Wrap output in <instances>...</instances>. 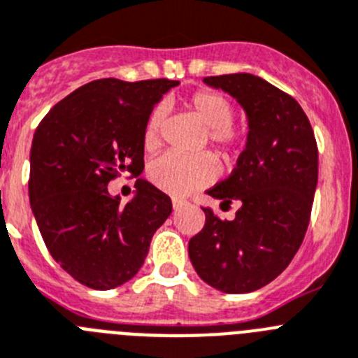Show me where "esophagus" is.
<instances>
[{
	"mask_svg": "<svg viewBox=\"0 0 358 358\" xmlns=\"http://www.w3.org/2000/svg\"><path fill=\"white\" fill-rule=\"evenodd\" d=\"M185 205H187L185 199H182V198H173V208H175V210H180V208L185 207Z\"/></svg>",
	"mask_w": 358,
	"mask_h": 358,
	"instance_id": "1",
	"label": "esophagus"
}]
</instances>
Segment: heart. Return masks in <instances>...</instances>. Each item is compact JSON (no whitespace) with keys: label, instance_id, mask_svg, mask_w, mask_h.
Returning <instances> with one entry per match:
<instances>
[{"label":"heart","instance_id":"heart-1","mask_svg":"<svg viewBox=\"0 0 358 358\" xmlns=\"http://www.w3.org/2000/svg\"><path fill=\"white\" fill-rule=\"evenodd\" d=\"M183 105L203 127H207L205 139L219 157L231 160L244 150L248 141L246 130L234 123V107L224 94L212 89H199L183 99ZM164 127V110L155 108L144 127V146L157 150L160 146ZM150 180L164 192L175 196L208 185L215 178V162L208 153L194 157H182L167 153L150 166Z\"/></svg>","mask_w":358,"mask_h":358}]
</instances>
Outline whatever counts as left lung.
Here are the masks:
<instances>
[{
  "mask_svg": "<svg viewBox=\"0 0 358 358\" xmlns=\"http://www.w3.org/2000/svg\"><path fill=\"white\" fill-rule=\"evenodd\" d=\"M203 82L243 105L250 131L237 167L207 191L227 205L237 201L239 210L223 221L203 207L205 227L189 241V257L212 287L251 292L273 282L303 243L317 185V144L299 103L266 80L235 73Z\"/></svg>",
  "mask_w": 358,
  "mask_h": 358,
  "instance_id": "left-lung-1",
  "label": "left lung"
}]
</instances>
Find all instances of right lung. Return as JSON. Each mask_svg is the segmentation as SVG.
<instances>
[{
  "label": "right lung",
  "instance_id": "right-lung-1",
  "mask_svg": "<svg viewBox=\"0 0 358 358\" xmlns=\"http://www.w3.org/2000/svg\"><path fill=\"white\" fill-rule=\"evenodd\" d=\"M178 82L101 78L71 92L34 134L28 194L48 251L85 287L107 291L137 275L151 237L173 210L146 180L127 205L107 185L144 169V127Z\"/></svg>",
  "mask_w": 358,
  "mask_h": 358
}]
</instances>
